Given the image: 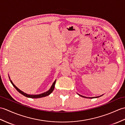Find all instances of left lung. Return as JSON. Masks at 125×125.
<instances>
[{
	"label": "left lung",
	"instance_id": "1",
	"mask_svg": "<svg viewBox=\"0 0 125 125\" xmlns=\"http://www.w3.org/2000/svg\"><path fill=\"white\" fill-rule=\"evenodd\" d=\"M79 95H80V96H81L82 97H85V98H97V97H100V96H102V95H101V96H97V97H85V96H82V95H79V94H78Z\"/></svg>",
	"mask_w": 125,
	"mask_h": 125
}]
</instances>
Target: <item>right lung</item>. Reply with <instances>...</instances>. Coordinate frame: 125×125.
<instances>
[{"mask_svg":"<svg viewBox=\"0 0 125 125\" xmlns=\"http://www.w3.org/2000/svg\"><path fill=\"white\" fill-rule=\"evenodd\" d=\"M9 78H10V77H9ZM10 82L11 83V84H12V85H13V86L15 88V89L17 90V91H18L20 93H21L23 95H24V96H26V97H29V98H41V97L47 96H48L49 94H51L53 92V90L54 89V87H55V85L56 80L54 81V82L53 83V85H52L51 88L49 89L48 91L46 92L45 93H42V94H38V95H30V94H26V93H25L22 92V91H21V90L19 89L18 88H17V87L13 83L12 81H11L10 79Z\"/></svg>","mask_w":125,"mask_h":125,"instance_id":"1","label":"right lung"}]
</instances>
